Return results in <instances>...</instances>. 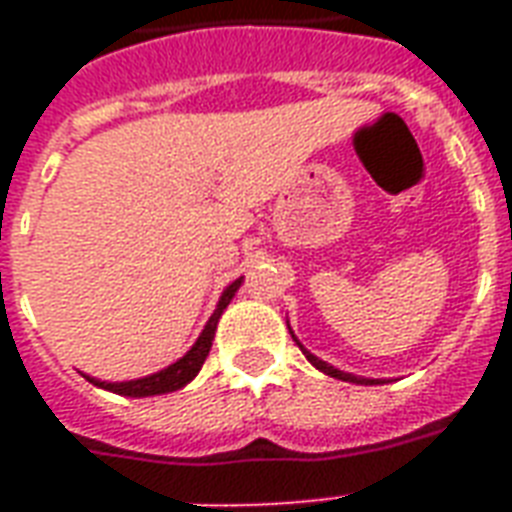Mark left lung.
<instances>
[{
    "label": "left lung",
    "mask_w": 512,
    "mask_h": 512,
    "mask_svg": "<svg viewBox=\"0 0 512 512\" xmlns=\"http://www.w3.org/2000/svg\"><path fill=\"white\" fill-rule=\"evenodd\" d=\"M289 332H292V329H289ZM292 337H295V335H292ZM295 342H297V337H295ZM297 345H300V342H297ZM300 350H303L305 358H308V361H311L316 369H321V372L329 374V377H337V380H345V382H364V385H372V382H374V380H366V377H353V374H348V372H340V369H335V366H329L327 361H321V358H316L313 353H308L303 345H300Z\"/></svg>",
    "instance_id": "obj_1"
}]
</instances>
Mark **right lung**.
Listing matches in <instances>:
<instances>
[{"mask_svg":"<svg viewBox=\"0 0 512 512\" xmlns=\"http://www.w3.org/2000/svg\"><path fill=\"white\" fill-rule=\"evenodd\" d=\"M241 287V279H236L231 287L225 289L223 297H220V303H217L215 313L209 316L207 327L199 335L196 345H193L188 353H185L180 361H175L172 366L162 369V372L151 374V377H143V380H130V382H98L87 377L92 385H98V388L114 390L119 396H132V398H143V396H159V393H172V390L183 388L188 382L199 374L201 364H204V358L209 356V348H212V340H215V329H217V319H220V313L225 311V305L231 303L233 295H236V289Z\"/></svg>","mask_w":512,"mask_h":512,"instance_id":"add662e5","label":"right lung"}]
</instances>
